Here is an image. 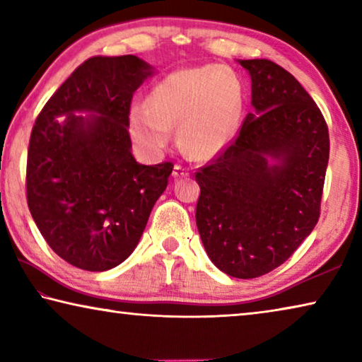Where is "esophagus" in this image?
Masks as SVG:
<instances>
[{
	"mask_svg": "<svg viewBox=\"0 0 362 362\" xmlns=\"http://www.w3.org/2000/svg\"><path fill=\"white\" fill-rule=\"evenodd\" d=\"M174 179H180V177H188V169L180 164L174 165V172H172Z\"/></svg>",
	"mask_w": 362,
	"mask_h": 362,
	"instance_id": "1",
	"label": "esophagus"
}]
</instances>
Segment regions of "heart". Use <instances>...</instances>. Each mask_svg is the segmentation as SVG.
Returning a JSON list of instances; mask_svg holds the SVG:
<instances>
[{"instance_id":"heart-1","label":"heart","mask_w":362,"mask_h":362,"mask_svg":"<svg viewBox=\"0 0 362 362\" xmlns=\"http://www.w3.org/2000/svg\"><path fill=\"white\" fill-rule=\"evenodd\" d=\"M244 86L224 64L183 68L151 89L146 107L129 112V132L144 151L159 154L169 146L172 127L188 154L211 159L224 153L239 133Z\"/></svg>"}]
</instances>
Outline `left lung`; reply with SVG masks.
I'll return each instance as SVG.
<instances>
[{
    "mask_svg": "<svg viewBox=\"0 0 362 362\" xmlns=\"http://www.w3.org/2000/svg\"><path fill=\"white\" fill-rule=\"evenodd\" d=\"M253 113L235 141L197 172V228L221 272L250 279L288 260L312 233L330 154L322 112L293 74L269 60H239Z\"/></svg>",
    "mask_w": 362,
    "mask_h": 362,
    "instance_id": "1",
    "label": "left lung"
}]
</instances>
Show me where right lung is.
Listing matches in <instances>:
<instances>
[{
    "instance_id": "add662e5",
    "label": "right lung",
    "mask_w": 362,
    "mask_h": 362,
    "mask_svg": "<svg viewBox=\"0 0 362 362\" xmlns=\"http://www.w3.org/2000/svg\"><path fill=\"white\" fill-rule=\"evenodd\" d=\"M149 76L153 66L134 55L89 58L32 128L30 214L52 250L86 272H107L132 255L174 169L139 164L132 154L129 105Z\"/></svg>"
}]
</instances>
